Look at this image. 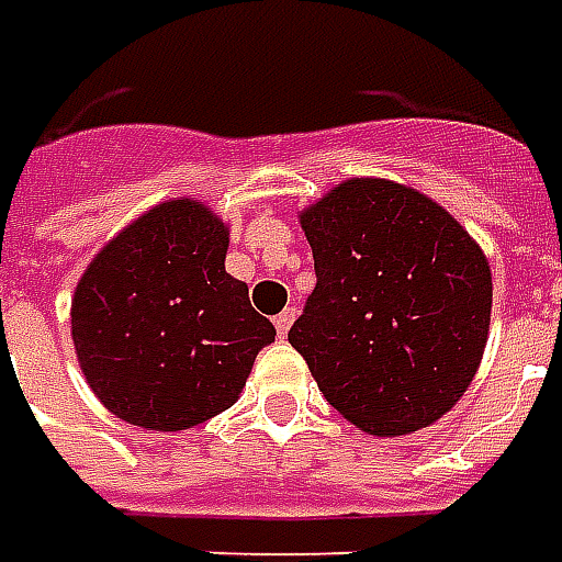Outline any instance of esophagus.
<instances>
[{
    "mask_svg": "<svg viewBox=\"0 0 562 562\" xmlns=\"http://www.w3.org/2000/svg\"><path fill=\"white\" fill-rule=\"evenodd\" d=\"M296 307H284V311H281V314L276 316V328H278V335L284 337L286 331H290V326H293V323H296Z\"/></svg>",
    "mask_w": 562,
    "mask_h": 562,
    "instance_id": "obj_1",
    "label": "esophagus"
}]
</instances>
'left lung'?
<instances>
[{"mask_svg": "<svg viewBox=\"0 0 562 562\" xmlns=\"http://www.w3.org/2000/svg\"><path fill=\"white\" fill-rule=\"evenodd\" d=\"M316 286L286 340L331 406L370 436L436 424L488 340L492 272L445 206L352 177L302 213Z\"/></svg>", "mask_w": 562, "mask_h": 562, "instance_id": "8db88e82", "label": "left lung"}]
</instances>
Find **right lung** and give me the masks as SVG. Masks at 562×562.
<instances>
[{"label":"right lung","instance_id":"add662e5","mask_svg":"<svg viewBox=\"0 0 562 562\" xmlns=\"http://www.w3.org/2000/svg\"><path fill=\"white\" fill-rule=\"evenodd\" d=\"M227 227L192 198L166 201L105 243L79 278V367L112 415L156 432L236 403L276 326L225 272Z\"/></svg>","mask_w":562,"mask_h":562}]
</instances>
